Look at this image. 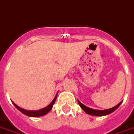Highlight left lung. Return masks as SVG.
<instances>
[{
	"instance_id": "1",
	"label": "left lung",
	"mask_w": 134,
	"mask_h": 134,
	"mask_svg": "<svg viewBox=\"0 0 134 134\" xmlns=\"http://www.w3.org/2000/svg\"><path fill=\"white\" fill-rule=\"evenodd\" d=\"M78 101V100H77ZM122 102H120L118 104H117L115 107H114L113 108H110V109H104V110H97V109H91L89 107H88L85 106L84 104H83L82 103L78 101V104H79V105L80 106V107L82 108V109L86 112L88 114H89V115H95V116H104V115H109L110 113H112L113 112H114L115 109H117L118 108V107L120 105V104H121Z\"/></svg>"
}]
</instances>
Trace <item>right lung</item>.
Masks as SVG:
<instances>
[{
  "label": "right lung",
  "instance_id": "right-lung-1",
  "mask_svg": "<svg viewBox=\"0 0 134 134\" xmlns=\"http://www.w3.org/2000/svg\"><path fill=\"white\" fill-rule=\"evenodd\" d=\"M57 95H56V96L54 97V100L50 103L49 105H48L47 107H46L43 109H39V110H37V111H30V110H26V109H21V107H19L17 106L16 104H15L13 102H12L14 104V105L21 113H22L23 114H25L26 115L30 116V117H40V116H43L45 115H46L48 113H49V112L51 111V109H52V107H53V105H54V103H55V101L57 99Z\"/></svg>",
  "mask_w": 134,
  "mask_h": 134
}]
</instances>
